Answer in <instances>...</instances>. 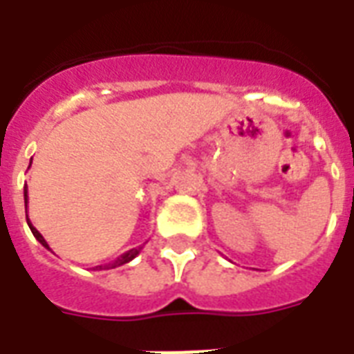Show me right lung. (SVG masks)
Here are the masks:
<instances>
[{"instance_id":"add662e5","label":"right lung","mask_w":354,"mask_h":354,"mask_svg":"<svg viewBox=\"0 0 354 354\" xmlns=\"http://www.w3.org/2000/svg\"><path fill=\"white\" fill-rule=\"evenodd\" d=\"M24 200H25V215H27V200H29V196H27V185H25L24 187ZM27 224H29V227H30V232H32V235L36 236V241L40 242L41 246L44 248H47V250H51V248H49V244H47V241L46 239H44V236H41V233L38 232V230H36L35 226H32V224H30V221L29 218H27ZM139 252H141V248H132V250H128V252H124L121 255V257H118L115 259V261H112V263H108V264H104V266H95L97 270H112V268H118V266H122V264H127V263H130V261H132V259H136L139 255Z\"/></svg>"}]
</instances>
